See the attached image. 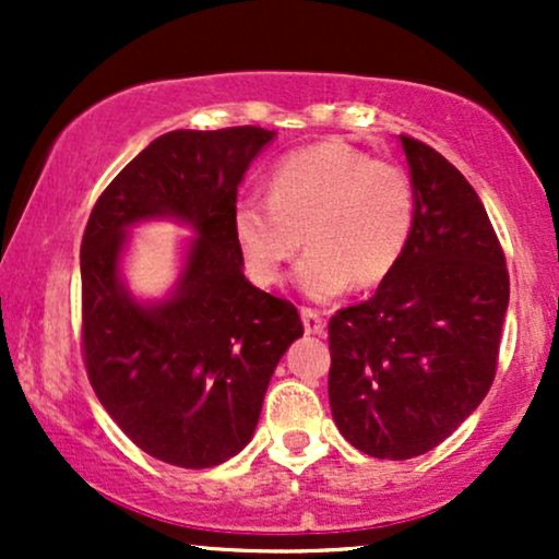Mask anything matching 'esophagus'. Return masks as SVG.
Wrapping results in <instances>:
<instances>
[{
	"instance_id": "esophagus-1",
	"label": "esophagus",
	"mask_w": 559,
	"mask_h": 559,
	"mask_svg": "<svg viewBox=\"0 0 559 559\" xmlns=\"http://www.w3.org/2000/svg\"><path fill=\"white\" fill-rule=\"evenodd\" d=\"M301 323H305L307 333H323L325 329V320L316 310H310V307H301Z\"/></svg>"
}]
</instances>
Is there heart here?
Instances as JSON below:
<instances>
[{"mask_svg":"<svg viewBox=\"0 0 559 559\" xmlns=\"http://www.w3.org/2000/svg\"><path fill=\"white\" fill-rule=\"evenodd\" d=\"M407 170L344 141H318L275 163L267 197L234 204V236L249 278L275 286L297 258L301 294L329 301L352 284L370 288L396 271L415 230Z\"/></svg>","mask_w":559,"mask_h":559,"instance_id":"1","label":"heart"}]
</instances>
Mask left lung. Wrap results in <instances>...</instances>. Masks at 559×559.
I'll list each match as a JSON object with an SVG mask.
<instances>
[{"instance_id":"left-lung-1","label":"left lung","mask_w":559,"mask_h":559,"mask_svg":"<svg viewBox=\"0 0 559 559\" xmlns=\"http://www.w3.org/2000/svg\"><path fill=\"white\" fill-rule=\"evenodd\" d=\"M415 230L370 299L329 320V400L338 431L378 460L439 447L489 394L510 301L502 243L465 176L400 136Z\"/></svg>"}]
</instances>
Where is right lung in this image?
<instances>
[{
	"label": "right lung",
	"instance_id": "add662e5",
	"mask_svg": "<svg viewBox=\"0 0 559 559\" xmlns=\"http://www.w3.org/2000/svg\"><path fill=\"white\" fill-rule=\"evenodd\" d=\"M275 133L258 126L170 131L96 199L81 241V349L120 431L152 457L215 467L258 428L267 383L305 329L288 299L243 275L236 191ZM176 216L198 230L174 297L139 306L117 273L128 225Z\"/></svg>",
	"mask_w": 559,
	"mask_h": 559
}]
</instances>
